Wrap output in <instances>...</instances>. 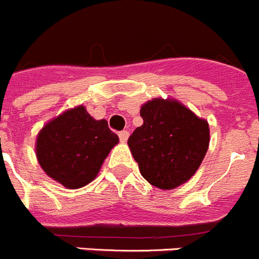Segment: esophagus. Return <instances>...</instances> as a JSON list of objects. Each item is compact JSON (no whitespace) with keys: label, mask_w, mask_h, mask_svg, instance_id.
Segmentation results:
<instances>
[{"label":"esophagus","mask_w":259,"mask_h":259,"mask_svg":"<svg viewBox=\"0 0 259 259\" xmlns=\"http://www.w3.org/2000/svg\"><path fill=\"white\" fill-rule=\"evenodd\" d=\"M128 137H130V132L128 131L119 132V139H120V141H122V143H125V141L128 140Z\"/></svg>","instance_id":"1"}]
</instances>
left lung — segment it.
<instances>
[{
	"label": "left lung",
	"instance_id": "obj_1",
	"mask_svg": "<svg viewBox=\"0 0 259 259\" xmlns=\"http://www.w3.org/2000/svg\"><path fill=\"white\" fill-rule=\"evenodd\" d=\"M143 125L128 146L144 179L163 191L188 182L198 170L210 143L206 119L175 98L155 97L141 105Z\"/></svg>",
	"mask_w": 259,
	"mask_h": 259
}]
</instances>
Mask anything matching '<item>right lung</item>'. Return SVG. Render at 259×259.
Instances as JSON below:
<instances>
[{
    "label": "right lung",
    "instance_id": "add662e5",
    "mask_svg": "<svg viewBox=\"0 0 259 259\" xmlns=\"http://www.w3.org/2000/svg\"><path fill=\"white\" fill-rule=\"evenodd\" d=\"M119 143L105 119L96 120L85 106L67 109L41 128L36 137L38 164L49 178L68 189L96 179L110 150Z\"/></svg>",
    "mask_w": 259,
    "mask_h": 259
}]
</instances>
